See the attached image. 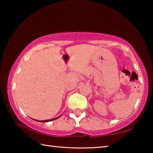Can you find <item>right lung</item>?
<instances>
[{"mask_svg":"<svg viewBox=\"0 0 153 153\" xmlns=\"http://www.w3.org/2000/svg\"><path fill=\"white\" fill-rule=\"evenodd\" d=\"M59 117H60V116H59ZM59 117H56V118H55V119H52V120H45V121H39V120H37V121H41V122H43V123H45V122H48V121H53V120H56V119H58Z\"/></svg>","mask_w":153,"mask_h":153,"instance_id":"right-lung-1","label":"right lung"}]
</instances>
